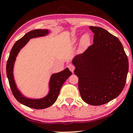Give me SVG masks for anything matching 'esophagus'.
Returning <instances> with one entry per match:
<instances>
[{"label": "esophagus", "mask_w": 133, "mask_h": 133, "mask_svg": "<svg viewBox=\"0 0 133 133\" xmlns=\"http://www.w3.org/2000/svg\"><path fill=\"white\" fill-rule=\"evenodd\" d=\"M68 68L69 69L70 71L72 72H73L74 71V69H75V66H74V64H68Z\"/></svg>", "instance_id": "esophagus-1"}]
</instances>
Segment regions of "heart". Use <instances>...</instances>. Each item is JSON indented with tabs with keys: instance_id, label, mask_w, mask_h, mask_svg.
<instances>
[{
	"instance_id": "1",
	"label": "heart",
	"mask_w": 133,
	"mask_h": 133,
	"mask_svg": "<svg viewBox=\"0 0 133 133\" xmlns=\"http://www.w3.org/2000/svg\"><path fill=\"white\" fill-rule=\"evenodd\" d=\"M89 37L88 34H85L84 36H83V37H82L81 39V43L82 45H87L89 42Z\"/></svg>"
}]
</instances>
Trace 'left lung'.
Returning a JSON list of instances; mask_svg holds the SVG:
<instances>
[{
    "label": "left lung",
    "instance_id": "8db88e82",
    "mask_svg": "<svg viewBox=\"0 0 133 133\" xmlns=\"http://www.w3.org/2000/svg\"><path fill=\"white\" fill-rule=\"evenodd\" d=\"M94 40L73 59L74 74L82 100L99 106L117 97L124 88L129 69L128 57L117 37L101 27L90 26Z\"/></svg>",
    "mask_w": 133,
    "mask_h": 133
}]
</instances>
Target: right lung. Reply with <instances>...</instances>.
Returning a JSON list of instances; mask_svg holds the SVG:
<instances>
[{
  "label": "right lung",
  "instance_id": "add662e5",
  "mask_svg": "<svg viewBox=\"0 0 133 133\" xmlns=\"http://www.w3.org/2000/svg\"><path fill=\"white\" fill-rule=\"evenodd\" d=\"M49 32L47 29H36L25 34L13 45L6 65L7 76L14 96L19 103L33 109H42L52 106L57 100L61 88L63 84L72 74V72L68 68H65L64 71L60 72L53 74L50 79L49 92L45 97L41 99L27 98L23 96L17 88L14 79L13 69L18 53L30 39L45 36V35L48 34Z\"/></svg>",
  "mask_w": 133,
  "mask_h": 133
}]
</instances>
